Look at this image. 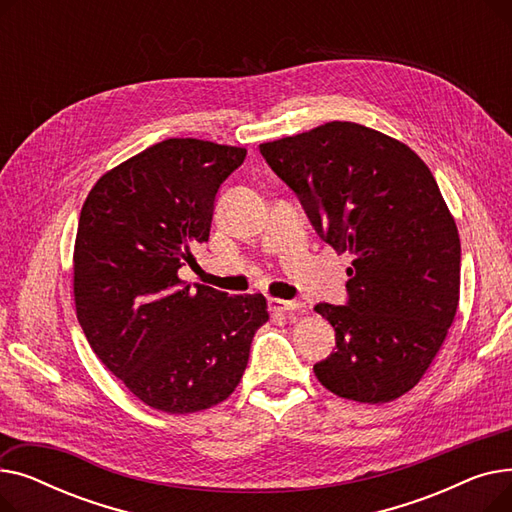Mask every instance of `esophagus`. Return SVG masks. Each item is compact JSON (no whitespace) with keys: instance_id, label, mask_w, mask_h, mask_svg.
I'll list each match as a JSON object with an SVG mask.
<instances>
[{"instance_id":"34e87169","label":"esophagus","mask_w":512,"mask_h":512,"mask_svg":"<svg viewBox=\"0 0 512 512\" xmlns=\"http://www.w3.org/2000/svg\"><path fill=\"white\" fill-rule=\"evenodd\" d=\"M270 307H272V311H278V313H294L301 309V303L286 301V299H270Z\"/></svg>"}]
</instances>
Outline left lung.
<instances>
[{"label":"left lung","mask_w":512,"mask_h":512,"mask_svg":"<svg viewBox=\"0 0 512 512\" xmlns=\"http://www.w3.org/2000/svg\"><path fill=\"white\" fill-rule=\"evenodd\" d=\"M259 151L319 238L353 255L346 305H315L336 332L334 353L313 365L317 380L369 405L409 392L459 307L461 240L436 178L405 143L355 122Z\"/></svg>","instance_id":"8db88e82"}]
</instances>
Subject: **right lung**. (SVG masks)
<instances>
[{
    "instance_id": "obj_1",
    "label": "right lung",
    "mask_w": 512,
    "mask_h": 512,
    "mask_svg": "<svg viewBox=\"0 0 512 512\" xmlns=\"http://www.w3.org/2000/svg\"><path fill=\"white\" fill-rule=\"evenodd\" d=\"M245 157L242 147L166 139L103 174L80 211L78 324L103 365L157 411L197 413L226 400L270 319L263 294L228 297L178 278Z\"/></svg>"
}]
</instances>
